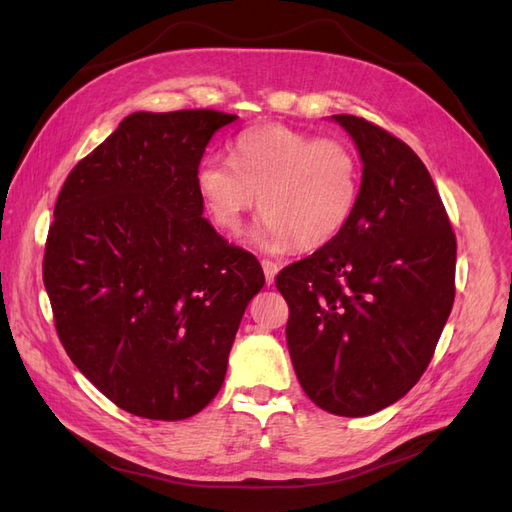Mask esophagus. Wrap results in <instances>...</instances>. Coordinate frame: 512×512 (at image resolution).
Wrapping results in <instances>:
<instances>
[{"label":"esophagus","instance_id":"34e87169","mask_svg":"<svg viewBox=\"0 0 512 512\" xmlns=\"http://www.w3.org/2000/svg\"><path fill=\"white\" fill-rule=\"evenodd\" d=\"M262 271H265V277H267V284H273L277 271H280V267H277V262L273 260H262Z\"/></svg>","mask_w":512,"mask_h":512}]
</instances>
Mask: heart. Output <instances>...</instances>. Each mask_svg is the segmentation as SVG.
<instances>
[{"mask_svg": "<svg viewBox=\"0 0 512 512\" xmlns=\"http://www.w3.org/2000/svg\"><path fill=\"white\" fill-rule=\"evenodd\" d=\"M196 190L213 224L230 235L260 207L256 239L267 250H318L346 228L359 203L361 166L354 149L280 123L241 132L230 160L207 156Z\"/></svg>", "mask_w": 512, "mask_h": 512, "instance_id": "1", "label": "heart"}]
</instances>
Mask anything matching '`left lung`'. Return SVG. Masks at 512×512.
<instances>
[{"label":"left lung","mask_w":512,"mask_h":512,"mask_svg":"<svg viewBox=\"0 0 512 512\" xmlns=\"http://www.w3.org/2000/svg\"><path fill=\"white\" fill-rule=\"evenodd\" d=\"M359 149V203L339 235L275 277L305 395L367 416L423 376L455 301L457 239L421 158L397 136L333 115Z\"/></svg>","instance_id":"left-lung-1"}]
</instances>
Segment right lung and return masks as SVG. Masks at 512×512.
<instances>
[{"label": "right lung", "instance_id": "right-lung-1", "mask_svg": "<svg viewBox=\"0 0 512 512\" xmlns=\"http://www.w3.org/2000/svg\"><path fill=\"white\" fill-rule=\"evenodd\" d=\"M237 115L132 113L61 188L42 277L72 363L130 414L181 421L218 395L254 254L203 218L196 170Z\"/></svg>", "mask_w": 512, "mask_h": 512}]
</instances>
